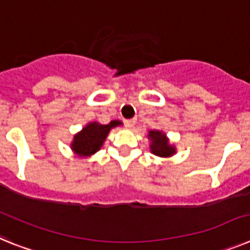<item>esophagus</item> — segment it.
Listing matches in <instances>:
<instances>
[{
	"instance_id": "1",
	"label": "esophagus",
	"mask_w": 250,
	"mask_h": 250,
	"mask_svg": "<svg viewBox=\"0 0 250 250\" xmlns=\"http://www.w3.org/2000/svg\"><path fill=\"white\" fill-rule=\"evenodd\" d=\"M125 125H127V127L132 128V127L136 125V121L135 119H127V121H125Z\"/></svg>"
}]
</instances>
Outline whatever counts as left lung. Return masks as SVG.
Instances as JSON below:
<instances>
[{
    "label": "left lung",
    "mask_w": 250,
    "mask_h": 250,
    "mask_svg": "<svg viewBox=\"0 0 250 250\" xmlns=\"http://www.w3.org/2000/svg\"><path fill=\"white\" fill-rule=\"evenodd\" d=\"M147 138L150 140V151L156 156L171 157L177 154L175 145L170 144L165 132L160 129H150Z\"/></svg>",
    "instance_id": "8db88e82"
}]
</instances>
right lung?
Instances as JSON below:
<instances>
[{
  "mask_svg": "<svg viewBox=\"0 0 250 250\" xmlns=\"http://www.w3.org/2000/svg\"><path fill=\"white\" fill-rule=\"evenodd\" d=\"M121 121L114 119L108 125H102L99 122H89L76 135L71 142V150L77 157H90L96 154L105 142L110 129L122 125Z\"/></svg>",
  "mask_w": 250,
  "mask_h": 250,
  "instance_id": "obj_1",
  "label": "right lung"
}]
</instances>
